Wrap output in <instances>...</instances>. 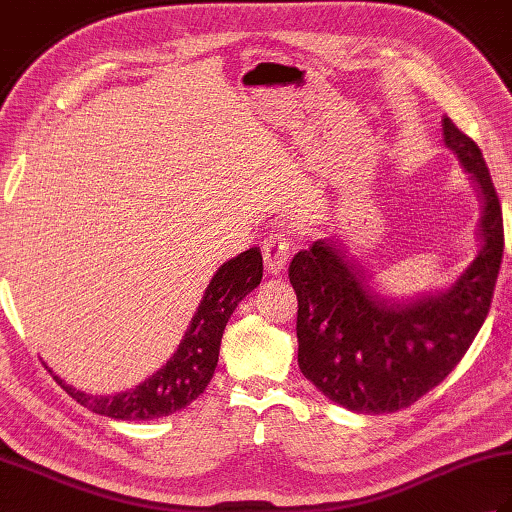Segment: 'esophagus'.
Returning <instances> with one entry per match:
<instances>
[{"instance_id": "34e87169", "label": "esophagus", "mask_w": 512, "mask_h": 512, "mask_svg": "<svg viewBox=\"0 0 512 512\" xmlns=\"http://www.w3.org/2000/svg\"><path fill=\"white\" fill-rule=\"evenodd\" d=\"M262 253H264V264L268 275H281L286 270V264L290 259V242L288 235L284 233H273L262 242Z\"/></svg>"}]
</instances>
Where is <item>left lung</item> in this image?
<instances>
[{"instance_id": "left-lung-1", "label": "left lung", "mask_w": 512, "mask_h": 512, "mask_svg": "<svg viewBox=\"0 0 512 512\" xmlns=\"http://www.w3.org/2000/svg\"><path fill=\"white\" fill-rule=\"evenodd\" d=\"M442 136L482 200L480 250L449 288L389 299L334 239H319L290 262L299 369L325 398L356 413H394L440 385L491 308L504 255L502 206L475 140L449 116Z\"/></svg>"}]
</instances>
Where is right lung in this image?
I'll return each mask as SVG.
<instances>
[{
    "label": "right lung",
    "instance_id": "right-lung-1",
    "mask_svg": "<svg viewBox=\"0 0 512 512\" xmlns=\"http://www.w3.org/2000/svg\"><path fill=\"white\" fill-rule=\"evenodd\" d=\"M262 275L264 262L259 248H248L217 268L178 350L156 374L145 378L134 389L121 391L116 396H92L65 385L59 376H54V380L76 402L107 418L154 420L171 416L191 405L211 383L226 323L237 303L259 286Z\"/></svg>",
    "mask_w": 512,
    "mask_h": 512
}]
</instances>
